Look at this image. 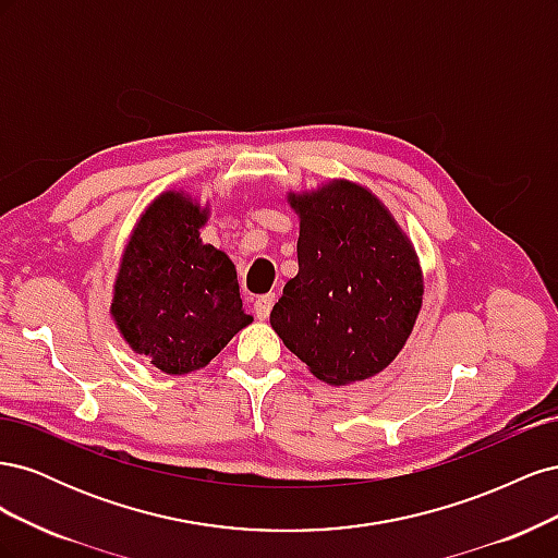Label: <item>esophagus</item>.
Wrapping results in <instances>:
<instances>
[{"mask_svg":"<svg viewBox=\"0 0 558 558\" xmlns=\"http://www.w3.org/2000/svg\"><path fill=\"white\" fill-rule=\"evenodd\" d=\"M275 300H277L275 293H265V295H258L256 302H253V312H256V316H258L260 320H265V318L269 316V312H272Z\"/></svg>","mask_w":558,"mask_h":558,"instance_id":"34e87169","label":"esophagus"}]
</instances>
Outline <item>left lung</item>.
Listing matches in <instances>:
<instances>
[{"label": "left lung", "instance_id": "left-lung-1", "mask_svg": "<svg viewBox=\"0 0 558 558\" xmlns=\"http://www.w3.org/2000/svg\"><path fill=\"white\" fill-rule=\"evenodd\" d=\"M298 275L269 314L295 356L328 384L373 377L408 342L421 310L414 248L381 202L349 181L291 195Z\"/></svg>", "mask_w": 558, "mask_h": 558}]
</instances>
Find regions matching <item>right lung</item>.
Wrapping results in <instances>:
<instances>
[{
	"instance_id": "obj_1",
	"label": "right lung",
	"mask_w": 558,
	"mask_h": 558,
	"mask_svg": "<svg viewBox=\"0 0 558 558\" xmlns=\"http://www.w3.org/2000/svg\"><path fill=\"white\" fill-rule=\"evenodd\" d=\"M207 211L181 193L146 209L125 248L111 314L128 344L167 375L205 367L251 324L238 269L223 251L202 244Z\"/></svg>"
}]
</instances>
